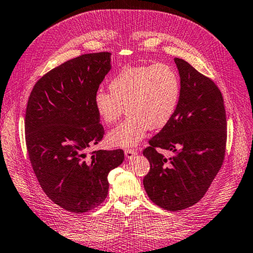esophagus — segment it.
<instances>
[{
  "instance_id": "esophagus-1",
  "label": "esophagus",
  "mask_w": 253,
  "mask_h": 253,
  "mask_svg": "<svg viewBox=\"0 0 253 253\" xmlns=\"http://www.w3.org/2000/svg\"><path fill=\"white\" fill-rule=\"evenodd\" d=\"M137 155V151L136 150H132V149H126L125 150V156L127 159H132L133 157Z\"/></svg>"
}]
</instances>
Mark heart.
Here are the masks:
<instances>
[{
  "mask_svg": "<svg viewBox=\"0 0 253 253\" xmlns=\"http://www.w3.org/2000/svg\"><path fill=\"white\" fill-rule=\"evenodd\" d=\"M108 87L110 92L98 90L94 94L93 105L105 124L116 123L126 106L129 117L107 136L112 146L121 148L135 147L150 128L165 127L181 97L179 74L166 63L124 67Z\"/></svg>",
  "mask_w": 253,
  "mask_h": 253,
  "instance_id": "1",
  "label": "heart"
}]
</instances>
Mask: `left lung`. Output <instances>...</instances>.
<instances>
[{"instance_id": "left-lung-1", "label": "left lung", "mask_w": 253, "mask_h": 253, "mask_svg": "<svg viewBox=\"0 0 253 253\" xmlns=\"http://www.w3.org/2000/svg\"><path fill=\"white\" fill-rule=\"evenodd\" d=\"M174 62L181 82L179 106L143 150L150 163L143 187L155 204L172 211L191 207L205 195L224 162L227 139L219 88L183 59ZM158 147L173 155L166 158Z\"/></svg>"}]
</instances>
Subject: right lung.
<instances>
[{
	"label": "right lung",
	"instance_id": "add662e5",
	"mask_svg": "<svg viewBox=\"0 0 253 253\" xmlns=\"http://www.w3.org/2000/svg\"><path fill=\"white\" fill-rule=\"evenodd\" d=\"M111 69L110 52L82 54L39 79L27 103L25 135L35 175L54 204L76 214L103 203L108 173L124 161L122 149L87 153L104 136L93 97Z\"/></svg>",
	"mask_w": 253,
	"mask_h": 253
}]
</instances>
